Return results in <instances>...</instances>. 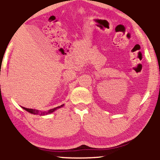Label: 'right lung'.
<instances>
[{
  "mask_svg": "<svg viewBox=\"0 0 160 160\" xmlns=\"http://www.w3.org/2000/svg\"><path fill=\"white\" fill-rule=\"evenodd\" d=\"M62 106H63V105H61V106H59V107H56V108H53V109H51V110H49V111H47V112H39V111H36V110H34V109H30V108H24V107H22V108H23V109H25V111H27L28 112H29V113H32V114L47 115V114H49V113H52L53 111H56V110L57 109V108H61V107H62Z\"/></svg>",
  "mask_w": 160,
  "mask_h": 160,
  "instance_id": "obj_1",
  "label": "right lung"
}]
</instances>
